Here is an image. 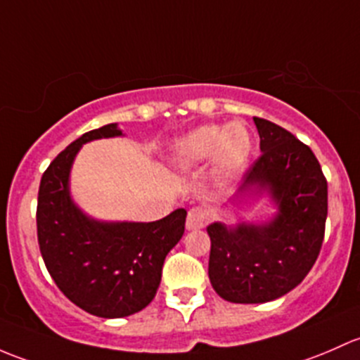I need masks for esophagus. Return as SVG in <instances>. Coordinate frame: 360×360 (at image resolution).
<instances>
[{
	"instance_id": "34e87169",
	"label": "esophagus",
	"mask_w": 360,
	"mask_h": 360,
	"mask_svg": "<svg viewBox=\"0 0 360 360\" xmlns=\"http://www.w3.org/2000/svg\"><path fill=\"white\" fill-rule=\"evenodd\" d=\"M207 218H210V211L202 206H194L187 214V229L188 231H198L206 225Z\"/></svg>"
}]
</instances>
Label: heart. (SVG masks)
<instances>
[{"instance_id":"obj_1","label":"heart","mask_w":360,"mask_h":360,"mask_svg":"<svg viewBox=\"0 0 360 360\" xmlns=\"http://www.w3.org/2000/svg\"><path fill=\"white\" fill-rule=\"evenodd\" d=\"M251 154V135L239 121L224 126L205 124L192 129L176 142L175 158L184 166L201 165L211 155L214 172L231 175Z\"/></svg>"}]
</instances>
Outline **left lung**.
Segmentation results:
<instances>
[{"label":"left lung","mask_w":360,"mask_h":360,"mask_svg":"<svg viewBox=\"0 0 360 360\" xmlns=\"http://www.w3.org/2000/svg\"><path fill=\"white\" fill-rule=\"evenodd\" d=\"M262 155L239 192H269L277 214L266 224H211L210 281L232 303H265L298 286L316 263L328 217V181L309 146L292 133L253 117Z\"/></svg>","instance_id":"1"}]
</instances>
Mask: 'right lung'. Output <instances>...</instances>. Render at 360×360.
Masks as SVG:
<instances>
[{"label": "right lung", "instance_id": "add662e5", "mask_svg": "<svg viewBox=\"0 0 360 360\" xmlns=\"http://www.w3.org/2000/svg\"><path fill=\"white\" fill-rule=\"evenodd\" d=\"M123 135L105 124L65 147L43 173L38 192V243L58 290L97 317H126L146 309L161 283L166 255L181 239L187 211L149 224L97 221L72 202L69 173L81 146Z\"/></svg>", "mask_w": 360, "mask_h": 360}]
</instances>
